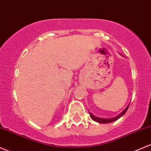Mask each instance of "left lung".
I'll return each instance as SVG.
<instances>
[{"label": "left lung", "instance_id": "8db88e82", "mask_svg": "<svg viewBox=\"0 0 151 151\" xmlns=\"http://www.w3.org/2000/svg\"><path fill=\"white\" fill-rule=\"evenodd\" d=\"M129 105H127V107L125 109V110L122 111L121 113L119 114L118 115H117L115 117H112V118H100V117H96V116L93 115L92 113H91V112H89V115H90V117L94 120V121L100 122V123H109V122H112L115 121V120H117V119H119L120 117H121L122 115H125V113L127 112V109H128Z\"/></svg>", "mask_w": 151, "mask_h": 151}]
</instances>
